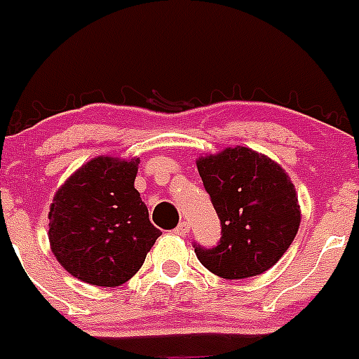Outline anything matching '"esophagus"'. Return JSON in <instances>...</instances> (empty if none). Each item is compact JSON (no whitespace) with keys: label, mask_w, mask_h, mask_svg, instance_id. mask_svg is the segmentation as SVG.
Wrapping results in <instances>:
<instances>
[{"label":"esophagus","mask_w":359,"mask_h":359,"mask_svg":"<svg viewBox=\"0 0 359 359\" xmlns=\"http://www.w3.org/2000/svg\"><path fill=\"white\" fill-rule=\"evenodd\" d=\"M189 231H190V224L187 223V221H183V223H180L176 228H174V233L182 237L189 236Z\"/></svg>","instance_id":"esophagus-1"}]
</instances>
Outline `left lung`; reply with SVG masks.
I'll return each instance as SVG.
<instances>
[{
    "label": "left lung",
    "mask_w": 359,
    "mask_h": 359,
    "mask_svg": "<svg viewBox=\"0 0 359 359\" xmlns=\"http://www.w3.org/2000/svg\"><path fill=\"white\" fill-rule=\"evenodd\" d=\"M203 185L221 219V241L194 252L208 271L228 280L261 275L277 264L300 226L291 177L266 154L226 147L196 160Z\"/></svg>",
    "instance_id": "left-lung-1"
}]
</instances>
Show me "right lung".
Listing matches in <instances>:
<instances>
[{"label":"right lung","mask_w":359,"mask_h":359,"mask_svg":"<svg viewBox=\"0 0 359 359\" xmlns=\"http://www.w3.org/2000/svg\"><path fill=\"white\" fill-rule=\"evenodd\" d=\"M138 163L140 158L97 156L79 167L53 196L50 248L79 280L122 286L161 236L135 189Z\"/></svg>","instance_id":"right-lung-1"}]
</instances>
